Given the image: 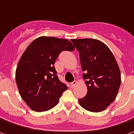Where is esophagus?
Instances as JSON below:
<instances>
[{"label":"esophagus","instance_id":"1","mask_svg":"<svg viewBox=\"0 0 134 134\" xmlns=\"http://www.w3.org/2000/svg\"><path fill=\"white\" fill-rule=\"evenodd\" d=\"M77 85V82H76L75 80V81H73V82L70 84V86H71V88H74L75 86Z\"/></svg>","mask_w":134,"mask_h":134}]
</instances>
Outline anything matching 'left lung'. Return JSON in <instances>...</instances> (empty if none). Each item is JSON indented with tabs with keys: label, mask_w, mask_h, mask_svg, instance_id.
Wrapping results in <instances>:
<instances>
[{
	"label": "left lung",
	"mask_w": 134,
	"mask_h": 134,
	"mask_svg": "<svg viewBox=\"0 0 134 134\" xmlns=\"http://www.w3.org/2000/svg\"><path fill=\"white\" fill-rule=\"evenodd\" d=\"M78 52L88 91L79 99L80 106L91 112L106 109L115 100L121 84L119 66L110 49L94 38L71 39Z\"/></svg>",
	"instance_id": "left-lung-1"
}]
</instances>
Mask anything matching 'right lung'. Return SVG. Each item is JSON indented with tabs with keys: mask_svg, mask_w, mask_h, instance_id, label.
<instances>
[{
	"mask_svg": "<svg viewBox=\"0 0 134 134\" xmlns=\"http://www.w3.org/2000/svg\"><path fill=\"white\" fill-rule=\"evenodd\" d=\"M74 50L68 39L43 36L25 50L17 65L16 82L22 99L31 109L46 111L58 104L68 87L59 80L54 62L61 52Z\"/></svg>",
	"mask_w": 134,
	"mask_h": 134,
	"instance_id": "add662e5",
	"label": "right lung"
}]
</instances>
